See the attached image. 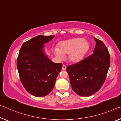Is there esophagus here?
<instances>
[{
	"mask_svg": "<svg viewBox=\"0 0 121 121\" xmlns=\"http://www.w3.org/2000/svg\"><path fill=\"white\" fill-rule=\"evenodd\" d=\"M66 68H67V67H66V66H65V65H63V66H62V70H66Z\"/></svg>",
	"mask_w": 121,
	"mask_h": 121,
	"instance_id": "obj_1",
	"label": "esophagus"
}]
</instances>
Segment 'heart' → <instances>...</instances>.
Segmentation results:
<instances>
[{"label":"heart","instance_id":"obj_1","mask_svg":"<svg viewBox=\"0 0 121 121\" xmlns=\"http://www.w3.org/2000/svg\"><path fill=\"white\" fill-rule=\"evenodd\" d=\"M58 46L54 48L53 52L59 59H64L65 54H69V60L77 63L82 60L87 52L89 43L83 38H74L60 42Z\"/></svg>","mask_w":121,"mask_h":121}]
</instances>
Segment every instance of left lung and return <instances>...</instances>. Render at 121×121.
Here are the masks:
<instances>
[{
    "label": "left lung",
    "instance_id": "obj_1",
    "mask_svg": "<svg viewBox=\"0 0 121 121\" xmlns=\"http://www.w3.org/2000/svg\"><path fill=\"white\" fill-rule=\"evenodd\" d=\"M93 54L78 63L69 65L66 70L74 92L88 97L99 91L104 83L110 66V55L102 41L94 38Z\"/></svg>",
    "mask_w": 121,
    "mask_h": 121
}]
</instances>
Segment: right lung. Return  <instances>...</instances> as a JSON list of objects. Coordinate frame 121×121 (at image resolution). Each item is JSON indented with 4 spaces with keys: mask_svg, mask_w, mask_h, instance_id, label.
I'll use <instances>...</instances> for the list:
<instances>
[{
    "mask_svg": "<svg viewBox=\"0 0 121 121\" xmlns=\"http://www.w3.org/2000/svg\"><path fill=\"white\" fill-rule=\"evenodd\" d=\"M55 35H38L23 43L17 59L20 81L25 89L36 97L47 95L53 89L62 67L52 61L44 52V44Z\"/></svg>",
    "mask_w": 121,
    "mask_h": 121,
    "instance_id": "add662e5",
    "label": "right lung"
}]
</instances>
